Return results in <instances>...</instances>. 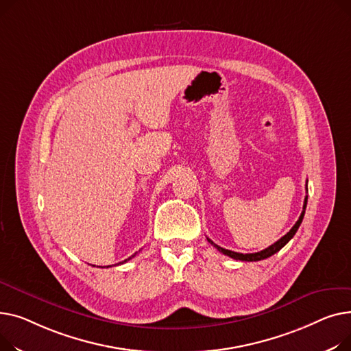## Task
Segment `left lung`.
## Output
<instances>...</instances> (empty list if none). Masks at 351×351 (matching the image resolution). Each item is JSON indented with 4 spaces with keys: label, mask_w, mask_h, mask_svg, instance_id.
I'll use <instances>...</instances> for the list:
<instances>
[{
    "label": "left lung",
    "mask_w": 351,
    "mask_h": 351,
    "mask_svg": "<svg viewBox=\"0 0 351 351\" xmlns=\"http://www.w3.org/2000/svg\"><path fill=\"white\" fill-rule=\"evenodd\" d=\"M306 190H307V184H306ZM306 205H307V195H306V198H304V204H303V211H302V214H300V217H299V219L296 221V223L292 226V230L287 232L285 237H282L279 241H276L274 245H271V246H267L266 250H263V251H261V252H255V254H239V252H234V251H230V250H225V248H221V246H218V245H215L211 239H208V242H211L215 248L219 251V252H222L223 255H228L230 258H234V259H237V261H246V262H256V261H262V259H266V258H269V256H272L274 254H276L278 251H280L283 246L289 242L292 238H293V235L296 234V231L299 230V226H300V223H302V221H303V217H304V210H306Z\"/></svg>",
    "instance_id": "8db88e82"
}]
</instances>
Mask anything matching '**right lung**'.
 <instances>
[{"instance_id":"add662e5","label":"right lung","mask_w":351,"mask_h":351,"mask_svg":"<svg viewBox=\"0 0 351 351\" xmlns=\"http://www.w3.org/2000/svg\"><path fill=\"white\" fill-rule=\"evenodd\" d=\"M136 254H137V252H136ZM136 254H134V255H132V256H130V258H128V259H125V261H123V262H119V263H116V265H120V263H125V262H128V261H130V259H132V258H134V256H136ZM108 267H109V266H108Z\"/></svg>"}]
</instances>
